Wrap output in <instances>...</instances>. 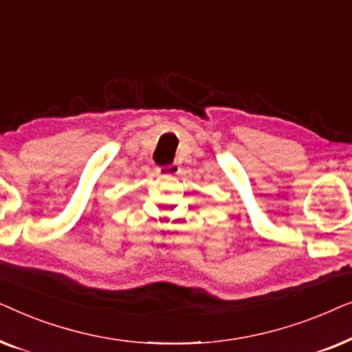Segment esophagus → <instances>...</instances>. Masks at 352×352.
<instances>
[{
  "label": "esophagus",
  "instance_id": "34e87169",
  "mask_svg": "<svg viewBox=\"0 0 352 352\" xmlns=\"http://www.w3.org/2000/svg\"><path fill=\"white\" fill-rule=\"evenodd\" d=\"M157 173L162 176H175L179 173V165L177 163H171V165H165V166H158Z\"/></svg>",
  "mask_w": 352,
  "mask_h": 352
}]
</instances>
